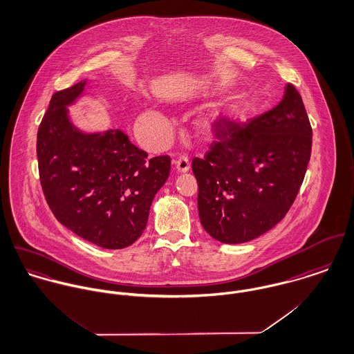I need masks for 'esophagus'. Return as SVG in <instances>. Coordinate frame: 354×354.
<instances>
[{
  "label": "esophagus",
  "instance_id": "34e87169",
  "mask_svg": "<svg viewBox=\"0 0 354 354\" xmlns=\"http://www.w3.org/2000/svg\"><path fill=\"white\" fill-rule=\"evenodd\" d=\"M175 168H176V171L179 172V174H185V172H187L189 169H190V162H189V158H178L176 161H175Z\"/></svg>",
  "mask_w": 354,
  "mask_h": 354
}]
</instances>
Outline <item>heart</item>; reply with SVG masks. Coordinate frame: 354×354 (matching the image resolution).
Wrapping results in <instances>:
<instances>
[{
	"instance_id": "obj_1",
	"label": "heart",
	"mask_w": 354,
	"mask_h": 354,
	"mask_svg": "<svg viewBox=\"0 0 354 354\" xmlns=\"http://www.w3.org/2000/svg\"><path fill=\"white\" fill-rule=\"evenodd\" d=\"M247 110L248 106L245 103H236L225 111L207 113L199 120V130L203 136L207 137L217 136L225 129L228 119L232 117H241L247 113ZM168 123L169 119L165 114L160 111H151L144 118V133L151 141L158 142L165 137Z\"/></svg>"
}]
</instances>
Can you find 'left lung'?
<instances>
[{"label":"left lung","instance_id":"obj_1","mask_svg":"<svg viewBox=\"0 0 354 354\" xmlns=\"http://www.w3.org/2000/svg\"><path fill=\"white\" fill-rule=\"evenodd\" d=\"M313 129L292 84L273 110L227 122L205 158L193 160L203 230L225 244L254 240L288 213L311 158Z\"/></svg>","mask_w":354,"mask_h":354}]
</instances>
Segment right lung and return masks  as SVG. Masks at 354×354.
Listing matches in <instances>:
<instances>
[{"instance_id": "1", "label": "right lung", "mask_w": 354, "mask_h": 354, "mask_svg": "<svg viewBox=\"0 0 354 354\" xmlns=\"http://www.w3.org/2000/svg\"><path fill=\"white\" fill-rule=\"evenodd\" d=\"M92 80L55 92L38 130L41 189L55 218L109 250L131 245L147 228L151 205L167 182L168 156L148 160L119 130L82 131L72 122Z\"/></svg>"}]
</instances>
